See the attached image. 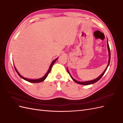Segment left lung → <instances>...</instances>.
Returning <instances> with one entry per match:
<instances>
[{"mask_svg":"<svg viewBox=\"0 0 123 123\" xmlns=\"http://www.w3.org/2000/svg\"><path fill=\"white\" fill-rule=\"evenodd\" d=\"M107 49H108V55H109V58H108V64H107V66L106 67V68H105V70H104V71L102 73V74L101 75H99L98 78H97L96 79H94V80H91V81H85V82H79V81H78L75 80L74 79H73L72 78V76L71 75L70 73L69 72V71H68V68H67V71L68 72V74H69V75H70L71 78H72V79L75 82H76V83L78 84H82V85H90V84H93L94 83H96L98 82V80H99L101 79V78H102V77L103 76V75L104 74L105 72H106V71L107 70V68L108 67V65H109L110 64V60H111V52H110V47H109V44H108V40L107 41Z\"/></svg>","mask_w":123,"mask_h":123,"instance_id":"left-lung-1","label":"left lung"}]
</instances>
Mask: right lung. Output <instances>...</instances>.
<instances>
[{"mask_svg": "<svg viewBox=\"0 0 123 123\" xmlns=\"http://www.w3.org/2000/svg\"><path fill=\"white\" fill-rule=\"evenodd\" d=\"M58 58H57L55 60H53V61L52 62V63H51V64L50 66V67H49V70H48V72H47V73L45 74V75L44 76H43L42 78H40V79H36V80H32V79H27V78H24V77L22 76L19 73V72H18V71H17V69H16L15 67V70H16V71L17 72V73H18V74L19 75V76L21 78H22V79H23L24 80H25L27 81H28V82H31V83H39V82H42V81H43L44 80L47 78V77L48 76V74H49V73L50 72L51 70V68H52V65H53V64L55 63V61L57 60H58Z\"/></svg>", "mask_w": 123, "mask_h": 123, "instance_id": "right-lung-1", "label": "right lung"}]
</instances>
